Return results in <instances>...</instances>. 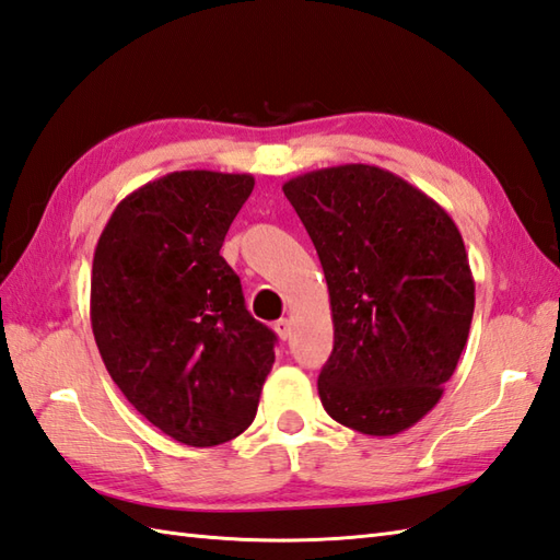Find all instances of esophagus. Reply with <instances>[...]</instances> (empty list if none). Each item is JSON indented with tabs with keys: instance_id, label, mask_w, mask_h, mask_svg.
<instances>
[{
	"instance_id": "obj_1",
	"label": "esophagus",
	"mask_w": 560,
	"mask_h": 560,
	"mask_svg": "<svg viewBox=\"0 0 560 560\" xmlns=\"http://www.w3.org/2000/svg\"><path fill=\"white\" fill-rule=\"evenodd\" d=\"M273 331H277L281 339H289L291 337V319L289 317L277 319V323H273Z\"/></svg>"
}]
</instances>
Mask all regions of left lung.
Instances as JSON below:
<instances>
[{"label":"left lung","mask_w":560,"mask_h":560,"mask_svg":"<svg viewBox=\"0 0 560 560\" xmlns=\"http://www.w3.org/2000/svg\"><path fill=\"white\" fill-rule=\"evenodd\" d=\"M283 195L325 269L335 349L325 411L363 435H397L443 397L467 347L474 277L450 213L377 165L291 177Z\"/></svg>","instance_id":"left-lung-1"}]
</instances>
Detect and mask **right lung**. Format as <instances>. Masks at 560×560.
Instances as JSON below:
<instances>
[{
	"label": "right lung",
	"mask_w": 560,
	"mask_h": 560,
	"mask_svg": "<svg viewBox=\"0 0 560 560\" xmlns=\"http://www.w3.org/2000/svg\"><path fill=\"white\" fill-rule=\"evenodd\" d=\"M255 187L177 171L115 207L91 271V327L129 404L165 435L213 447L255 421L277 335L247 313L219 249Z\"/></svg>",
	"instance_id": "1"
}]
</instances>
